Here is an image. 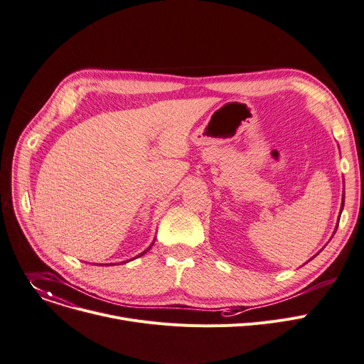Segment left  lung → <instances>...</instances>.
<instances>
[{"label": "left lung", "mask_w": 364, "mask_h": 364, "mask_svg": "<svg viewBox=\"0 0 364 364\" xmlns=\"http://www.w3.org/2000/svg\"><path fill=\"white\" fill-rule=\"evenodd\" d=\"M344 198H346V193H343V202H341V210H340V216H341V212H343V209H344ZM340 216H338V223H340ZM338 223H336V227H335V231H336V228H338ZM335 231H333V234H335ZM314 256H316V255H314ZM313 256V257H314ZM311 257V259H313ZM310 259V260H311Z\"/></svg>", "instance_id": "8db88e82"}]
</instances>
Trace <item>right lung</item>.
<instances>
[{
    "instance_id": "obj_1",
    "label": "right lung",
    "mask_w": 364,
    "mask_h": 364,
    "mask_svg": "<svg viewBox=\"0 0 364 364\" xmlns=\"http://www.w3.org/2000/svg\"><path fill=\"white\" fill-rule=\"evenodd\" d=\"M154 241H155V240H154ZM152 245H154V243H152ZM152 245H151V246H149V247H148V249H146V250H144V252H143V253H140V255H139V256H143V255H144V253H146V252H148V250H149V249H151V247H152ZM139 256H137V257H139ZM134 259H136V257H134ZM132 260H133V259H132ZM127 262H129V260H127ZM124 263H126V262H124ZM109 264H114V263H109ZM107 266H108V264H107Z\"/></svg>"
}]
</instances>
